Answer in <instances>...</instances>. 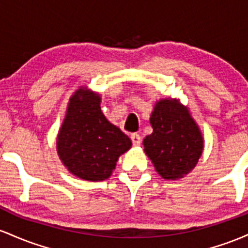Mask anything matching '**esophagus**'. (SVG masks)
<instances>
[{
	"mask_svg": "<svg viewBox=\"0 0 248 248\" xmlns=\"http://www.w3.org/2000/svg\"><path fill=\"white\" fill-rule=\"evenodd\" d=\"M131 140H132L133 145L138 146V145H140V143H141V137L138 135V133H132Z\"/></svg>",
	"mask_w": 248,
	"mask_h": 248,
	"instance_id": "esophagus-1",
	"label": "esophagus"
}]
</instances>
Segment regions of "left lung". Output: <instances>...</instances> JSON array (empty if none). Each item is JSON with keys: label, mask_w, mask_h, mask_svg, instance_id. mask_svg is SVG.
Listing matches in <instances>:
<instances>
[{"label": "left lung", "mask_w": 248, "mask_h": 248, "mask_svg": "<svg viewBox=\"0 0 248 248\" xmlns=\"http://www.w3.org/2000/svg\"><path fill=\"white\" fill-rule=\"evenodd\" d=\"M150 123L154 131L144 138V152L158 174L166 180L187 176L204 151V137L188 108L177 98H161Z\"/></svg>", "instance_id": "left-lung-1"}]
</instances>
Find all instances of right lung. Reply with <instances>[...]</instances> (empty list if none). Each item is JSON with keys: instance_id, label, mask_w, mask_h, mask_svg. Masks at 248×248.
<instances>
[{"instance_id": "right-lung-1", "label": "right lung", "mask_w": 248, "mask_h": 248, "mask_svg": "<svg viewBox=\"0 0 248 248\" xmlns=\"http://www.w3.org/2000/svg\"><path fill=\"white\" fill-rule=\"evenodd\" d=\"M101 94L82 85L71 94L56 138L57 155L75 177L88 182L108 179L131 139L110 123L101 110Z\"/></svg>"}]
</instances>
